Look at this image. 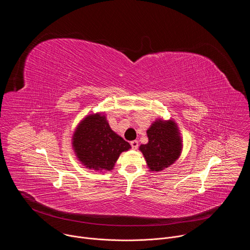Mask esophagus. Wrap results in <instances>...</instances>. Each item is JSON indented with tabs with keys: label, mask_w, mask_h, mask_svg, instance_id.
Here are the masks:
<instances>
[{
	"label": "esophagus",
	"mask_w": 250,
	"mask_h": 250,
	"mask_svg": "<svg viewBox=\"0 0 250 250\" xmlns=\"http://www.w3.org/2000/svg\"><path fill=\"white\" fill-rule=\"evenodd\" d=\"M130 146H131L132 149H137V147H138V141L137 140L130 141Z\"/></svg>",
	"instance_id": "obj_1"
}]
</instances>
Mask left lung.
Returning <instances> with one entry per match:
<instances>
[{
	"instance_id": "1",
	"label": "left lung",
	"mask_w": 250,
	"mask_h": 250,
	"mask_svg": "<svg viewBox=\"0 0 250 250\" xmlns=\"http://www.w3.org/2000/svg\"><path fill=\"white\" fill-rule=\"evenodd\" d=\"M146 133L148 142L141 145L139 150L144 154L149 171H162L180 157L183 147L182 138L173 120L157 119Z\"/></svg>"
}]
</instances>
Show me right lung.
I'll list each match as a JSON object with an SVG mask.
<instances>
[{
    "label": "right lung",
    "instance_id": "right-lung-1",
    "mask_svg": "<svg viewBox=\"0 0 250 250\" xmlns=\"http://www.w3.org/2000/svg\"><path fill=\"white\" fill-rule=\"evenodd\" d=\"M72 147L83 166L95 171H111L130 145L117 134L102 113L86 116L76 126Z\"/></svg>",
    "mask_w": 250,
    "mask_h": 250
}]
</instances>
